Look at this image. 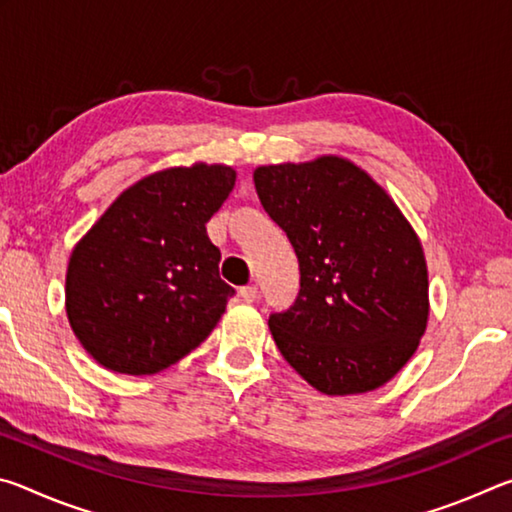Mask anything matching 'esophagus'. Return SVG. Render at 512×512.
I'll return each instance as SVG.
<instances>
[{"label": "esophagus", "mask_w": 512, "mask_h": 512, "mask_svg": "<svg viewBox=\"0 0 512 512\" xmlns=\"http://www.w3.org/2000/svg\"><path fill=\"white\" fill-rule=\"evenodd\" d=\"M257 284H248V287H241L239 289V296H241V300L244 302H253L255 298H257Z\"/></svg>", "instance_id": "obj_1"}]
</instances>
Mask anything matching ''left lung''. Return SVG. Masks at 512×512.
<instances>
[{
    "label": "left lung",
    "mask_w": 512,
    "mask_h": 512,
    "mask_svg": "<svg viewBox=\"0 0 512 512\" xmlns=\"http://www.w3.org/2000/svg\"><path fill=\"white\" fill-rule=\"evenodd\" d=\"M253 180L300 264L293 305L268 316L277 350L325 395L384 386L427 329L418 235L366 171L336 155L268 164Z\"/></svg>",
    "instance_id": "8db88e82"
}]
</instances>
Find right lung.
Returning a JSON list of instances; mask_svg holds the SVG:
<instances>
[{
  "mask_svg": "<svg viewBox=\"0 0 512 512\" xmlns=\"http://www.w3.org/2000/svg\"><path fill=\"white\" fill-rule=\"evenodd\" d=\"M235 169L158 171L121 192L76 244L65 309L76 339L103 368L153 375L198 348L235 289L205 223L235 187Z\"/></svg>",
  "mask_w": 512,
  "mask_h": 512,
  "instance_id": "1",
  "label": "right lung"
}]
</instances>
